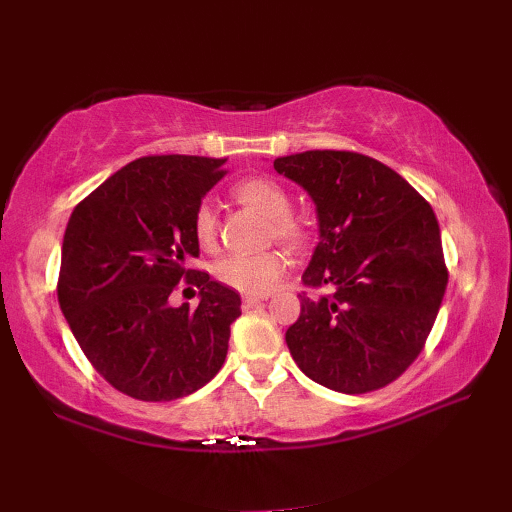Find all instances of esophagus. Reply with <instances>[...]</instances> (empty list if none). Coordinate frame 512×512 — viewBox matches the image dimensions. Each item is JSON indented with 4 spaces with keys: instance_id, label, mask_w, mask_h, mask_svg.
<instances>
[{
    "instance_id": "esophagus-1",
    "label": "esophagus",
    "mask_w": 512,
    "mask_h": 512,
    "mask_svg": "<svg viewBox=\"0 0 512 512\" xmlns=\"http://www.w3.org/2000/svg\"><path fill=\"white\" fill-rule=\"evenodd\" d=\"M267 296H243V307L245 310H252V307L265 303Z\"/></svg>"
}]
</instances>
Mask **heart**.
I'll return each mask as SVG.
<instances>
[{"label":"heart","mask_w":512,"mask_h":512,"mask_svg":"<svg viewBox=\"0 0 512 512\" xmlns=\"http://www.w3.org/2000/svg\"><path fill=\"white\" fill-rule=\"evenodd\" d=\"M240 205L258 211L260 216L269 220V231L276 240L289 245L301 247L307 238V229L301 220L294 218L292 198L281 182L269 176H254L240 180L231 189ZM194 236L202 249H211L216 245L218 223L216 214L207 202L196 207L194 220ZM287 260L281 252H260V254H229L218 260L216 278L223 285L236 289L245 296H265L281 281L285 274Z\"/></svg>","instance_id":"heart-1"}]
</instances>
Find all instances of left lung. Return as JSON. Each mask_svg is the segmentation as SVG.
<instances>
[{
	"instance_id": "1",
	"label": "left lung",
	"mask_w": 512,
	"mask_h": 512,
	"mask_svg": "<svg viewBox=\"0 0 512 512\" xmlns=\"http://www.w3.org/2000/svg\"><path fill=\"white\" fill-rule=\"evenodd\" d=\"M274 169L307 191L318 245L301 316L285 332L303 374L334 392L379 390L406 372L435 325L448 269L432 207L397 171L354 151H305Z\"/></svg>"
}]
</instances>
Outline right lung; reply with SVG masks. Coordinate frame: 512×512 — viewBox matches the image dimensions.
<instances>
[{"label":"right lung","instance_id":"right-lung-1","mask_svg":"<svg viewBox=\"0 0 512 512\" xmlns=\"http://www.w3.org/2000/svg\"><path fill=\"white\" fill-rule=\"evenodd\" d=\"M225 160L149 156L129 162L73 209L57 301L75 341L115 390L140 401L194 394L223 368L240 296L187 269L200 254L194 211L225 178ZM182 275L199 307L173 308Z\"/></svg>","mask_w":512,"mask_h":512}]
</instances>
